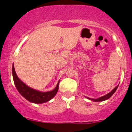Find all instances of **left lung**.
<instances>
[{
    "label": "left lung",
    "instance_id": "8db88e82",
    "mask_svg": "<svg viewBox=\"0 0 132 132\" xmlns=\"http://www.w3.org/2000/svg\"><path fill=\"white\" fill-rule=\"evenodd\" d=\"M118 86H117V87H115V88L113 89L111 92H109V93H108V94H107L104 95V96L98 98V99H91V98L87 97V99L90 100V101H94V102H101V101H105V100H107V99H109L110 97H111L112 95L113 94L115 93V92L116 91L117 89Z\"/></svg>",
    "mask_w": 132,
    "mask_h": 132
}]
</instances>
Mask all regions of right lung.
Listing matches in <instances>:
<instances>
[{
  "label": "right lung",
  "instance_id": "1",
  "mask_svg": "<svg viewBox=\"0 0 132 132\" xmlns=\"http://www.w3.org/2000/svg\"><path fill=\"white\" fill-rule=\"evenodd\" d=\"M12 75L13 81L18 91L25 99L32 103L43 104L48 102L55 96L58 90L60 81H58L56 86L53 90L48 92H40L28 87L18 78L13 64L12 66Z\"/></svg>",
  "mask_w": 132,
  "mask_h": 132
}]
</instances>
